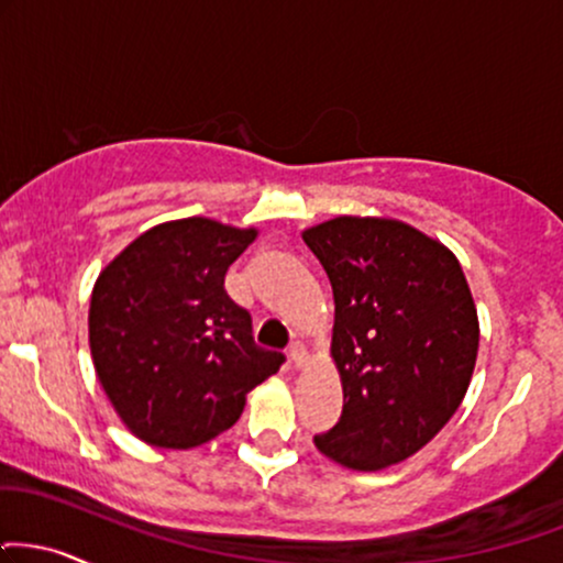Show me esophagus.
I'll use <instances>...</instances> for the list:
<instances>
[{"label":"esophagus","mask_w":563,"mask_h":563,"mask_svg":"<svg viewBox=\"0 0 563 563\" xmlns=\"http://www.w3.org/2000/svg\"><path fill=\"white\" fill-rule=\"evenodd\" d=\"M290 362H294L296 369L307 367V364H309V351H307V346H303V343H294V346H290Z\"/></svg>","instance_id":"34e87169"}]
</instances>
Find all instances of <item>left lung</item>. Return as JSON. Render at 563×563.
Listing matches in <instances>:
<instances>
[{
    "label": "left lung",
    "mask_w": 563,
    "mask_h": 563,
    "mask_svg": "<svg viewBox=\"0 0 563 563\" xmlns=\"http://www.w3.org/2000/svg\"><path fill=\"white\" fill-rule=\"evenodd\" d=\"M301 239L333 286L343 388L341 419L314 445L346 470H388L464 401L479 349L470 283L449 246L393 217L341 214Z\"/></svg>",
    "instance_id": "1"
}]
</instances>
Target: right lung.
Wrapping results in <instances>:
<instances>
[{
    "mask_svg": "<svg viewBox=\"0 0 563 563\" xmlns=\"http://www.w3.org/2000/svg\"><path fill=\"white\" fill-rule=\"evenodd\" d=\"M260 230L209 217L148 228L101 269L88 346L120 422L157 449H196L239 422L246 396L283 364L260 349L225 273Z\"/></svg>",
    "mask_w": 563,
    "mask_h": 563,
    "instance_id": "obj_1",
    "label": "right lung"
}]
</instances>
